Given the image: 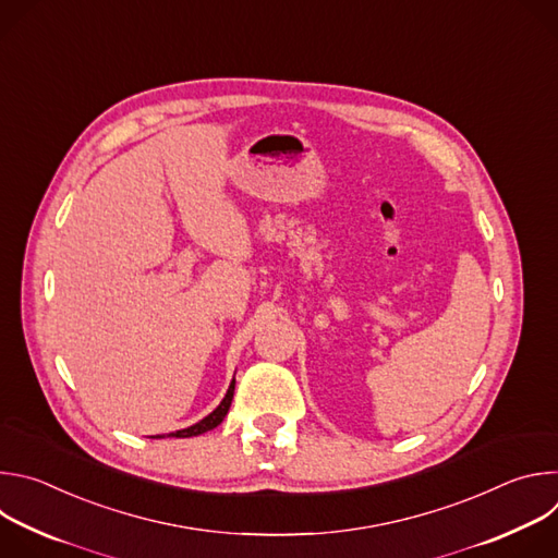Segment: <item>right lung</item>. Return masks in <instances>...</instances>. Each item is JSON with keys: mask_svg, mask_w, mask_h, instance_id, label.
<instances>
[{"mask_svg": "<svg viewBox=\"0 0 558 558\" xmlns=\"http://www.w3.org/2000/svg\"><path fill=\"white\" fill-rule=\"evenodd\" d=\"M233 388H235V379H231V384H229V388H227V395L222 397V402L218 404V409H214V411H211L207 417H203L198 424H194V426H190V428H183V430H177V433H170L168 437H196V435H203V433L216 428V426L225 420V415H227V411H229V407H231ZM156 437H161V435H156Z\"/></svg>", "mask_w": 558, "mask_h": 558, "instance_id": "right-lung-1", "label": "right lung"}]
</instances>
